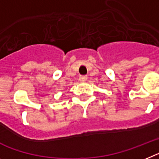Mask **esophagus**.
Masks as SVG:
<instances>
[{
	"label": "esophagus",
	"mask_w": 159,
	"mask_h": 159,
	"mask_svg": "<svg viewBox=\"0 0 159 159\" xmlns=\"http://www.w3.org/2000/svg\"><path fill=\"white\" fill-rule=\"evenodd\" d=\"M86 79H87V77H86V76H85V75H81L79 77V81H80V82H86Z\"/></svg>",
	"instance_id": "34e87169"
}]
</instances>
